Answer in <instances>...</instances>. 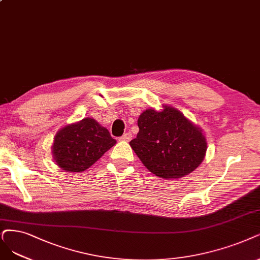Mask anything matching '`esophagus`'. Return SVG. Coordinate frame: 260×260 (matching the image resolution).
I'll list each match as a JSON object with an SVG mask.
<instances>
[{"mask_svg": "<svg viewBox=\"0 0 260 260\" xmlns=\"http://www.w3.org/2000/svg\"><path fill=\"white\" fill-rule=\"evenodd\" d=\"M132 139V134L131 133H124V135L120 137V140L122 141H129Z\"/></svg>", "mask_w": 260, "mask_h": 260, "instance_id": "34e87169", "label": "esophagus"}]
</instances>
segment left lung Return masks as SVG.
Instances as JSON below:
<instances>
[{"label":"left lung","instance_id":"left-lung-1","mask_svg":"<svg viewBox=\"0 0 260 260\" xmlns=\"http://www.w3.org/2000/svg\"><path fill=\"white\" fill-rule=\"evenodd\" d=\"M139 133L129 145L152 174L179 179L194 171L204 160L207 141L201 131L179 110L167 107L143 111Z\"/></svg>","mask_w":260,"mask_h":260}]
</instances>
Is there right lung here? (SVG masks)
Wrapping results in <instances>:
<instances>
[{
    "label": "right lung",
    "mask_w": 260,
    "mask_h": 260,
    "mask_svg": "<svg viewBox=\"0 0 260 260\" xmlns=\"http://www.w3.org/2000/svg\"><path fill=\"white\" fill-rule=\"evenodd\" d=\"M109 132L93 119L67 125L57 132L52 146L56 164L63 170L81 172L115 145Z\"/></svg>",
    "instance_id": "right-lung-1"
}]
</instances>
